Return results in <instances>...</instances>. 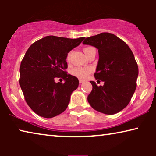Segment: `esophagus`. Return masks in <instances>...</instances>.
<instances>
[{
	"label": "esophagus",
	"mask_w": 156,
	"mask_h": 156,
	"mask_svg": "<svg viewBox=\"0 0 156 156\" xmlns=\"http://www.w3.org/2000/svg\"><path fill=\"white\" fill-rule=\"evenodd\" d=\"M79 82H80V84H82V83L84 82V80H79Z\"/></svg>",
	"instance_id": "obj_1"
}]
</instances>
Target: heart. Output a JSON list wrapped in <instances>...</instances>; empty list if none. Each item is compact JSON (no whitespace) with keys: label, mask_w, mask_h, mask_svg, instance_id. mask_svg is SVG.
<instances>
[{"label":"heart","mask_w":156,"mask_h":156,"mask_svg":"<svg viewBox=\"0 0 156 156\" xmlns=\"http://www.w3.org/2000/svg\"><path fill=\"white\" fill-rule=\"evenodd\" d=\"M92 48H91V47H86V48L84 49V52L85 53V55H86L87 51H89ZM70 55H71V52L68 53L67 56V61L69 60ZM91 71H92V69H91V67H75L72 70V74H73V75L76 76V77L84 80V79H86L87 76H88V75L91 73Z\"/></svg>","instance_id":"heart-1"}]
</instances>
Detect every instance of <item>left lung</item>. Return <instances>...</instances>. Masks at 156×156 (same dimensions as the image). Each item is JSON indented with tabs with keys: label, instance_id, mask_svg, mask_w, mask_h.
<instances>
[{
	"label": "left lung",
	"instance_id": "1",
	"mask_svg": "<svg viewBox=\"0 0 156 156\" xmlns=\"http://www.w3.org/2000/svg\"><path fill=\"white\" fill-rule=\"evenodd\" d=\"M84 44L95 47L99 61L96 80L104 82L97 86L93 81L87 100L97 112L112 115L121 112L131 101L136 88L138 67L128 44L114 34L102 33L87 37Z\"/></svg>",
	"mask_w": 156,
	"mask_h": 156
}]
</instances>
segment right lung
Returning a JSON list of instances; mask_svg holds the SVG:
<instances>
[{
	"label": "right lung",
	"instance_id": "obj_1",
	"mask_svg": "<svg viewBox=\"0 0 156 156\" xmlns=\"http://www.w3.org/2000/svg\"><path fill=\"white\" fill-rule=\"evenodd\" d=\"M84 37L77 39L50 35L32 44L20 64V85L27 104L44 118H52L65 112L79 80L67 74L68 52L80 45ZM62 77L65 83L54 82Z\"/></svg>",
	"mask_w": 156,
	"mask_h": 156
}]
</instances>
